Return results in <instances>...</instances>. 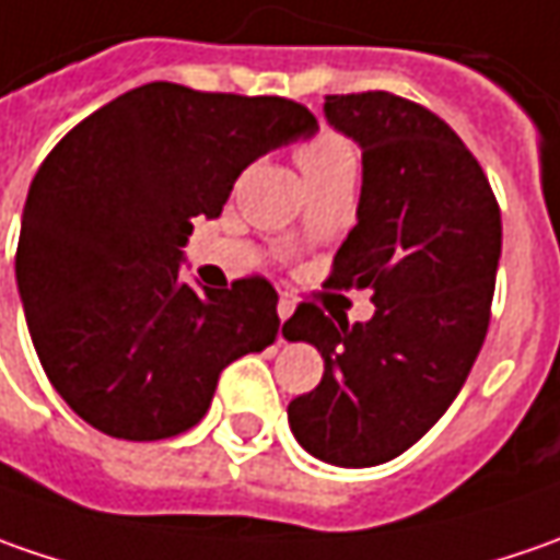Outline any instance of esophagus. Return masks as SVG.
Returning a JSON list of instances; mask_svg holds the SVG:
<instances>
[{"mask_svg":"<svg viewBox=\"0 0 560 560\" xmlns=\"http://www.w3.org/2000/svg\"><path fill=\"white\" fill-rule=\"evenodd\" d=\"M292 312H295V302H292L290 295H280V302H277V314H280V320H290ZM283 339V336H280Z\"/></svg>","mask_w":560,"mask_h":560,"instance_id":"esophagus-1","label":"esophagus"}]
</instances>
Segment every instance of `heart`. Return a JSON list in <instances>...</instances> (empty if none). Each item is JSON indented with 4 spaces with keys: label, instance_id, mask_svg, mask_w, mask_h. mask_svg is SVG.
Returning a JSON list of instances; mask_svg holds the SVG:
<instances>
[{
    "label": "heart",
    "instance_id": "obj_1",
    "mask_svg": "<svg viewBox=\"0 0 560 560\" xmlns=\"http://www.w3.org/2000/svg\"><path fill=\"white\" fill-rule=\"evenodd\" d=\"M295 162H299L305 177H312V174L330 171V167H339V164H355V149H352L349 140L324 130V133H314L305 142H299Z\"/></svg>",
    "mask_w": 560,
    "mask_h": 560
}]
</instances>
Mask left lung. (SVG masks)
<instances>
[{"label": "left lung", "instance_id": "1", "mask_svg": "<svg viewBox=\"0 0 560 560\" xmlns=\"http://www.w3.org/2000/svg\"><path fill=\"white\" fill-rule=\"evenodd\" d=\"M324 118L361 149L358 224L330 287L374 292L349 324L302 302L283 336L324 358L317 389L292 398V436L336 467L393 462L445 415L489 327L502 214L458 133L393 93L327 96Z\"/></svg>", "mask_w": 560, "mask_h": 560}]
</instances>
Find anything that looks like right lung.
<instances>
[{
	"label": "right lung",
	"instance_id": "add662e5",
	"mask_svg": "<svg viewBox=\"0 0 560 560\" xmlns=\"http://www.w3.org/2000/svg\"><path fill=\"white\" fill-rule=\"evenodd\" d=\"M314 130L292 98L159 80L49 152L24 202L14 277L39 364L77 418L115 440L177 436L205 418L230 361L277 339L268 280L192 287L184 246L248 164Z\"/></svg>",
	"mask_w": 560,
	"mask_h": 560
}]
</instances>
